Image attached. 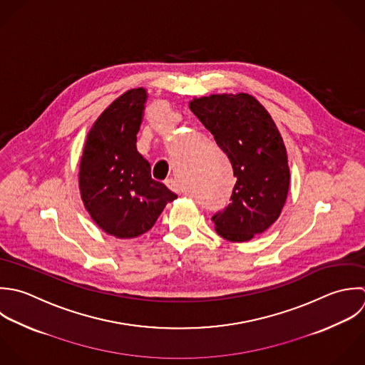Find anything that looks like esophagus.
Returning a JSON list of instances; mask_svg holds the SVG:
<instances>
[{
    "mask_svg": "<svg viewBox=\"0 0 365 365\" xmlns=\"http://www.w3.org/2000/svg\"><path fill=\"white\" fill-rule=\"evenodd\" d=\"M166 186H168L172 192H176V193H180V192H182V185H180L176 179H168V180H166Z\"/></svg>",
    "mask_w": 365,
    "mask_h": 365,
    "instance_id": "1",
    "label": "esophagus"
}]
</instances>
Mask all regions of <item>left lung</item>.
I'll list each match as a JSON object with an SVG mask.
<instances>
[{
	"label": "left lung",
	"mask_w": 365,
	"mask_h": 365,
	"mask_svg": "<svg viewBox=\"0 0 365 365\" xmlns=\"http://www.w3.org/2000/svg\"><path fill=\"white\" fill-rule=\"evenodd\" d=\"M190 110L227 155L236 185L212 220L229 242H249L280 216L290 186L283 138L264 106L249 93L195 98Z\"/></svg>",
	"instance_id": "1"
}]
</instances>
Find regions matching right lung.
<instances>
[{
	"label": "right lung",
	"instance_id": "1",
	"mask_svg": "<svg viewBox=\"0 0 365 365\" xmlns=\"http://www.w3.org/2000/svg\"><path fill=\"white\" fill-rule=\"evenodd\" d=\"M146 91L136 88L115 99L92 125L79 165V190L92 220L119 239L152 229L178 195L150 176L136 149Z\"/></svg>",
	"mask_w": 365,
	"mask_h": 365
}]
</instances>
